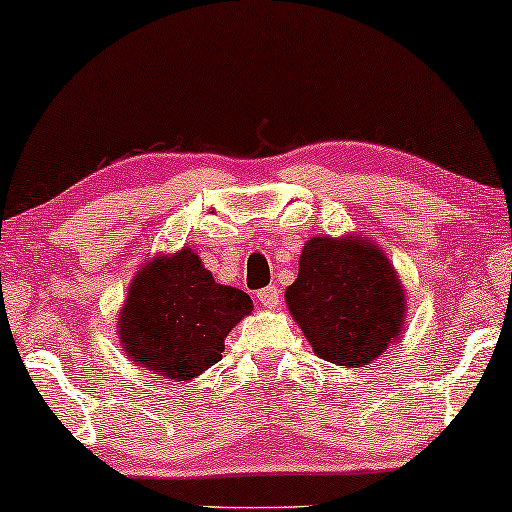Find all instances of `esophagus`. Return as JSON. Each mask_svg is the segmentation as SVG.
Wrapping results in <instances>:
<instances>
[{"label": "esophagus", "mask_w": 512, "mask_h": 512, "mask_svg": "<svg viewBox=\"0 0 512 512\" xmlns=\"http://www.w3.org/2000/svg\"><path fill=\"white\" fill-rule=\"evenodd\" d=\"M258 303L268 310H277L279 303H282V291L277 286H265V289L258 291Z\"/></svg>", "instance_id": "esophagus-1"}]
</instances>
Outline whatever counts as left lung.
Segmentation results:
<instances>
[{
    "instance_id": "8db88e82",
    "label": "left lung",
    "mask_w": 512,
    "mask_h": 512,
    "mask_svg": "<svg viewBox=\"0 0 512 512\" xmlns=\"http://www.w3.org/2000/svg\"><path fill=\"white\" fill-rule=\"evenodd\" d=\"M284 298L314 354L335 366L366 368L405 333L401 277L368 237H310Z\"/></svg>"
}]
</instances>
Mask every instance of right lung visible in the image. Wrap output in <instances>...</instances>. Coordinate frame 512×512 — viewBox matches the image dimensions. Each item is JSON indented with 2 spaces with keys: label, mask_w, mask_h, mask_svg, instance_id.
<instances>
[{
  "label": "right lung",
  "mask_w": 512,
  "mask_h": 512,
  "mask_svg": "<svg viewBox=\"0 0 512 512\" xmlns=\"http://www.w3.org/2000/svg\"><path fill=\"white\" fill-rule=\"evenodd\" d=\"M254 303L235 286L216 284L191 247L146 261L118 314L123 354L165 380L188 382L221 361L226 335Z\"/></svg>",
  "instance_id": "add662e5"
}]
</instances>
